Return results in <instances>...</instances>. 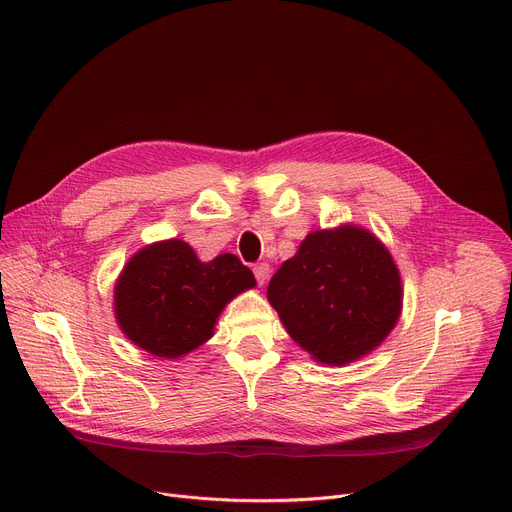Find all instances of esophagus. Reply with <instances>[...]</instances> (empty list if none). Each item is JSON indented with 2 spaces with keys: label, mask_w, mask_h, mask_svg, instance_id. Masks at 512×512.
Masks as SVG:
<instances>
[{
  "label": "esophagus",
  "mask_w": 512,
  "mask_h": 512,
  "mask_svg": "<svg viewBox=\"0 0 512 512\" xmlns=\"http://www.w3.org/2000/svg\"><path fill=\"white\" fill-rule=\"evenodd\" d=\"M254 276H256V280H258V285L262 287L264 282L268 280V276H270V266H268L266 262L256 264V266H254Z\"/></svg>",
  "instance_id": "esophagus-1"
}]
</instances>
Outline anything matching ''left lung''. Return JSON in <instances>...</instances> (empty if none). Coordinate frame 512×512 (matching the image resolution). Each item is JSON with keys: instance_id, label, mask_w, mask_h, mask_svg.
Returning <instances> with one entry per match:
<instances>
[{"instance_id": "obj_1", "label": "left lung", "mask_w": 512, "mask_h": 512, "mask_svg": "<svg viewBox=\"0 0 512 512\" xmlns=\"http://www.w3.org/2000/svg\"><path fill=\"white\" fill-rule=\"evenodd\" d=\"M268 303L315 362L348 366L374 352L403 311V282L388 248L362 225L307 234L274 272Z\"/></svg>"}]
</instances>
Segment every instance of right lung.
Segmentation results:
<instances>
[{
    "label": "right lung",
    "instance_id": "right-lung-1",
    "mask_svg": "<svg viewBox=\"0 0 512 512\" xmlns=\"http://www.w3.org/2000/svg\"><path fill=\"white\" fill-rule=\"evenodd\" d=\"M254 287L252 270L238 256L201 262L187 242L170 238L126 262L113 287V313L134 346L179 360L213 337L227 303Z\"/></svg>",
    "mask_w": 512,
    "mask_h": 512
}]
</instances>
